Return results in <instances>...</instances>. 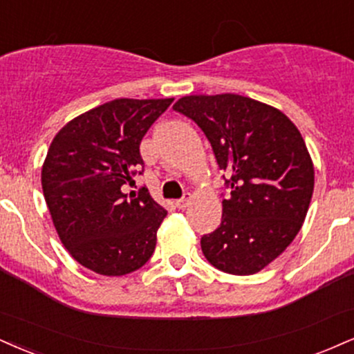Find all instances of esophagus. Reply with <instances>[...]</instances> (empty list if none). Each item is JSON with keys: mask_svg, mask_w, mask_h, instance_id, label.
<instances>
[{"mask_svg": "<svg viewBox=\"0 0 354 354\" xmlns=\"http://www.w3.org/2000/svg\"><path fill=\"white\" fill-rule=\"evenodd\" d=\"M191 198H193V196H191L189 193H186L185 196H183L181 199H178V201L174 203V204H176V207H178V209H186V207L189 206V203H191Z\"/></svg>", "mask_w": 354, "mask_h": 354, "instance_id": "esophagus-1", "label": "esophagus"}]
</instances>
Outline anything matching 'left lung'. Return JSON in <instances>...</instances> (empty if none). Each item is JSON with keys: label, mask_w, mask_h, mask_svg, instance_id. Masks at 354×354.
<instances>
[{"label": "left lung", "mask_w": 354, "mask_h": 354, "mask_svg": "<svg viewBox=\"0 0 354 354\" xmlns=\"http://www.w3.org/2000/svg\"><path fill=\"white\" fill-rule=\"evenodd\" d=\"M209 140L227 171L223 219L201 237L216 269L250 275L290 245L304 224L315 171L299 129L287 115L237 93L188 95L173 105Z\"/></svg>", "instance_id": "obj_1"}]
</instances>
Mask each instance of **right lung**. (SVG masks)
I'll list each match as a JSON object with an SVG mask.
<instances>
[{"label": "right lung", "instance_id": "right-lung-1", "mask_svg": "<svg viewBox=\"0 0 354 354\" xmlns=\"http://www.w3.org/2000/svg\"><path fill=\"white\" fill-rule=\"evenodd\" d=\"M171 102H107L71 120L50 143L41 173L46 204L62 244L95 274H130L155 250L166 211L147 188L127 193V185L143 173L140 143Z\"/></svg>", "mask_w": 354, "mask_h": 354}]
</instances>
